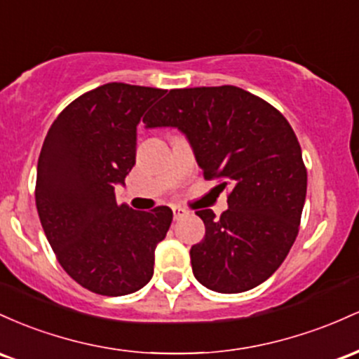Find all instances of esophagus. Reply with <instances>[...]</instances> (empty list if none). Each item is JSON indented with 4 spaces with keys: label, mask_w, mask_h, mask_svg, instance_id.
<instances>
[{
    "label": "esophagus",
    "mask_w": 359,
    "mask_h": 359,
    "mask_svg": "<svg viewBox=\"0 0 359 359\" xmlns=\"http://www.w3.org/2000/svg\"><path fill=\"white\" fill-rule=\"evenodd\" d=\"M187 210H184V208H181V207H172V215H175V220H180L181 217H184L187 215Z\"/></svg>",
    "instance_id": "1"
}]
</instances>
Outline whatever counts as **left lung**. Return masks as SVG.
<instances>
[{"label":"left lung","instance_id":"obj_1","mask_svg":"<svg viewBox=\"0 0 359 359\" xmlns=\"http://www.w3.org/2000/svg\"><path fill=\"white\" fill-rule=\"evenodd\" d=\"M147 127H178L205 180L229 188V208L196 215L205 237L190 251L193 275L219 293L266 281L292 249L307 195V169L295 132L273 104L231 86L171 90Z\"/></svg>","mask_w":359,"mask_h":359}]
</instances>
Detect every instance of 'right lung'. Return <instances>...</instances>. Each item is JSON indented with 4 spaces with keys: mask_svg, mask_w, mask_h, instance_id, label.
<instances>
[{
    "mask_svg": "<svg viewBox=\"0 0 359 359\" xmlns=\"http://www.w3.org/2000/svg\"><path fill=\"white\" fill-rule=\"evenodd\" d=\"M164 93L126 83L84 93L60 111L40 151V224L64 271L98 295L147 285L156 245L171 225L169 207L139 212L115 198V184L135 164L137 126Z\"/></svg>",
    "mask_w": 359,
    "mask_h": 359,
    "instance_id": "add662e5",
    "label": "right lung"
}]
</instances>
